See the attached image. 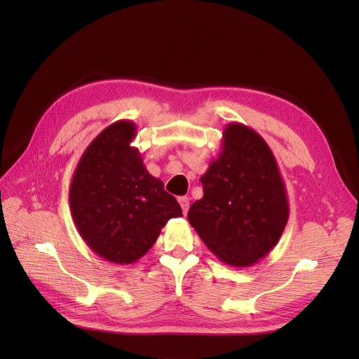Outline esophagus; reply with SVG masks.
I'll list each match as a JSON object with an SVG mask.
<instances>
[{
	"label": "esophagus",
	"mask_w": 359,
	"mask_h": 359,
	"mask_svg": "<svg viewBox=\"0 0 359 359\" xmlns=\"http://www.w3.org/2000/svg\"><path fill=\"white\" fill-rule=\"evenodd\" d=\"M178 202H180L181 208H182V212H184V214H187V211H189V206H190V199H189L187 196H182V198H180V199H178Z\"/></svg>",
	"instance_id": "esophagus-1"
}]
</instances>
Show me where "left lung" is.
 <instances>
[{
  "label": "left lung",
  "mask_w": 359,
  "mask_h": 359,
  "mask_svg": "<svg viewBox=\"0 0 359 359\" xmlns=\"http://www.w3.org/2000/svg\"><path fill=\"white\" fill-rule=\"evenodd\" d=\"M202 199L189 222L223 264L247 268L273 250L289 219L283 178L273 151L253 128L231 123L222 151L201 177Z\"/></svg>",
  "instance_id": "obj_1"
}]
</instances>
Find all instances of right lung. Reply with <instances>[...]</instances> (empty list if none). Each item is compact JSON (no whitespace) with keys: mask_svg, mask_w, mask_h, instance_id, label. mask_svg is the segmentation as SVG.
I'll use <instances>...</instances> for the list:
<instances>
[{"mask_svg":"<svg viewBox=\"0 0 359 359\" xmlns=\"http://www.w3.org/2000/svg\"><path fill=\"white\" fill-rule=\"evenodd\" d=\"M136 124L107 126L86 147L70 184L73 222L85 244L107 262L128 265L154 245L182 211L163 181L147 170L132 147Z\"/></svg>","mask_w":359,"mask_h":359,"instance_id":"add662e5","label":"right lung"}]
</instances>
